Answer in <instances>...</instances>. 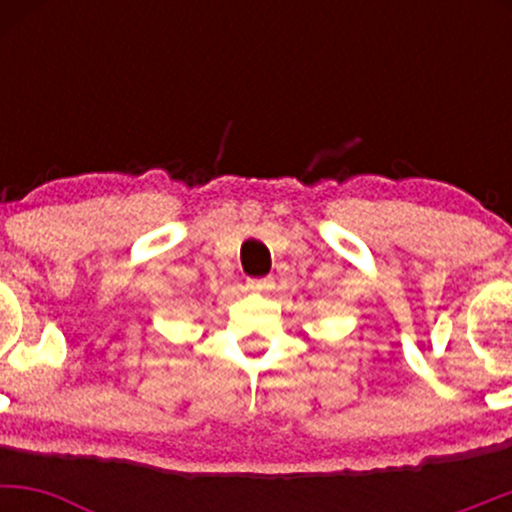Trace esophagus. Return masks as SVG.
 I'll return each instance as SVG.
<instances>
[{
    "instance_id": "1",
    "label": "esophagus",
    "mask_w": 512,
    "mask_h": 512,
    "mask_svg": "<svg viewBox=\"0 0 512 512\" xmlns=\"http://www.w3.org/2000/svg\"><path fill=\"white\" fill-rule=\"evenodd\" d=\"M272 286H274L272 276H264V279H248V289H250V291L264 293V291L272 289Z\"/></svg>"
}]
</instances>
